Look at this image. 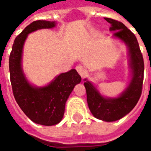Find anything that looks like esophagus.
<instances>
[{"label":"esophagus","mask_w":151,"mask_h":151,"mask_svg":"<svg viewBox=\"0 0 151 151\" xmlns=\"http://www.w3.org/2000/svg\"><path fill=\"white\" fill-rule=\"evenodd\" d=\"M76 70L78 71V73H79V75L81 76L82 78H83L86 74V69L81 65H78L76 66Z\"/></svg>","instance_id":"1"}]
</instances>
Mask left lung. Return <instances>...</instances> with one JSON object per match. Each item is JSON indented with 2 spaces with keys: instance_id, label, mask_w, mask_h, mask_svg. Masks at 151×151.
<instances>
[{
  "instance_id": "1",
  "label": "left lung",
  "mask_w": 151,
  "mask_h": 151,
  "mask_svg": "<svg viewBox=\"0 0 151 151\" xmlns=\"http://www.w3.org/2000/svg\"><path fill=\"white\" fill-rule=\"evenodd\" d=\"M104 19L111 24L110 31H114L113 37L120 39L128 46L133 78L129 86L117 98H104L86 79L84 86L92 115L99 120L111 122L129 113L139 100L142 91L144 60L138 42L133 32L120 22L108 18Z\"/></svg>"
}]
</instances>
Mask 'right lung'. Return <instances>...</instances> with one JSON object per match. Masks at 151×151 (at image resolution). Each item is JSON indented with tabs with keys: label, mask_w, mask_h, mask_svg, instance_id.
I'll return each instance as SVG.
<instances>
[{
	"label": "right lung",
	"mask_w": 151,
	"mask_h": 151,
	"mask_svg": "<svg viewBox=\"0 0 151 151\" xmlns=\"http://www.w3.org/2000/svg\"><path fill=\"white\" fill-rule=\"evenodd\" d=\"M55 22L38 20L28 25L15 39L9 55V66L13 94L22 111L33 122L42 125H54L62 120L65 103L81 76L71 69L56 77L50 84L35 87L26 78L22 69V56L28 34L39 29L52 28Z\"/></svg>",
	"instance_id": "right-lung-1"
}]
</instances>
